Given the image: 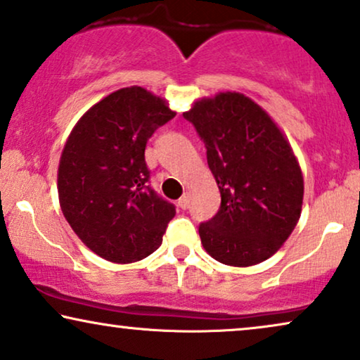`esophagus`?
<instances>
[{
  "label": "esophagus",
  "instance_id": "1",
  "mask_svg": "<svg viewBox=\"0 0 360 360\" xmlns=\"http://www.w3.org/2000/svg\"><path fill=\"white\" fill-rule=\"evenodd\" d=\"M188 202H190L188 195H184V197H181V198H179V207H180L181 210L188 208Z\"/></svg>",
  "mask_w": 360,
  "mask_h": 360
}]
</instances>
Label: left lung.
Returning a JSON list of instances; mask_svg holds the SVG:
<instances>
[{
  "instance_id": "left-lung-1",
  "label": "left lung",
  "mask_w": 360,
  "mask_h": 360,
  "mask_svg": "<svg viewBox=\"0 0 360 360\" xmlns=\"http://www.w3.org/2000/svg\"><path fill=\"white\" fill-rule=\"evenodd\" d=\"M184 117L203 140L221 195L218 213L198 226L203 248L228 266L268 259L297 225L304 195L301 167L286 137L240 92L197 101Z\"/></svg>"
}]
</instances>
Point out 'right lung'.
Returning <instances> with one entry per match:
<instances>
[{
  "instance_id": "right-lung-1",
  "label": "right lung",
  "mask_w": 360,
  "mask_h": 360,
  "mask_svg": "<svg viewBox=\"0 0 360 360\" xmlns=\"http://www.w3.org/2000/svg\"><path fill=\"white\" fill-rule=\"evenodd\" d=\"M174 117L162 97L124 87L92 105L68 137L58 170L60 210L101 258L127 264L162 245L175 207L148 185L146 146Z\"/></svg>"
}]
</instances>
